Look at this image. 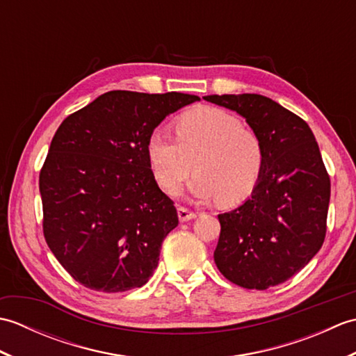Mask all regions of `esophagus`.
Here are the masks:
<instances>
[{
	"label": "esophagus",
	"mask_w": 356,
	"mask_h": 356,
	"mask_svg": "<svg viewBox=\"0 0 356 356\" xmlns=\"http://www.w3.org/2000/svg\"><path fill=\"white\" fill-rule=\"evenodd\" d=\"M177 216H179L180 222H188V220H193V218L197 217V214L193 213V211H190V209L184 208V207L177 208Z\"/></svg>",
	"instance_id": "esophagus-1"
}]
</instances>
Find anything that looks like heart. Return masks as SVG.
I'll return each instance as SVG.
<instances>
[{
    "label": "heart",
    "instance_id": "b5f03b06",
    "mask_svg": "<svg viewBox=\"0 0 356 356\" xmlns=\"http://www.w3.org/2000/svg\"><path fill=\"white\" fill-rule=\"evenodd\" d=\"M176 139L162 130L149 134L147 156L159 186L176 195L194 170L190 194L199 200L236 205L252 194L261 177L264 149L241 120L216 107L188 111L174 124Z\"/></svg>",
    "mask_w": 356,
    "mask_h": 356
}]
</instances>
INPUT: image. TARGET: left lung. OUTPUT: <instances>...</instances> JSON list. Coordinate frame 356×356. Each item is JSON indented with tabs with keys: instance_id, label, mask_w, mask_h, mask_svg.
<instances>
[{
	"instance_id": "1",
	"label": "left lung",
	"mask_w": 356,
	"mask_h": 356,
	"mask_svg": "<svg viewBox=\"0 0 356 356\" xmlns=\"http://www.w3.org/2000/svg\"><path fill=\"white\" fill-rule=\"evenodd\" d=\"M203 99L243 116L264 149L251 197L218 214L214 261L225 278L246 289L284 283L314 259L326 237L330 179L318 143L303 119L266 96Z\"/></svg>"
}]
</instances>
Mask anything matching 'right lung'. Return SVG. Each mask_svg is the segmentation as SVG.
<instances>
[{"label": "right lung", "mask_w": 356, "mask_h": 356, "mask_svg": "<svg viewBox=\"0 0 356 356\" xmlns=\"http://www.w3.org/2000/svg\"><path fill=\"white\" fill-rule=\"evenodd\" d=\"M195 101L177 92L113 90L59 125L40 172L42 229L82 286L125 292L154 274L179 217L156 184L147 142L166 116Z\"/></svg>", "instance_id": "add662e5"}]
</instances>
